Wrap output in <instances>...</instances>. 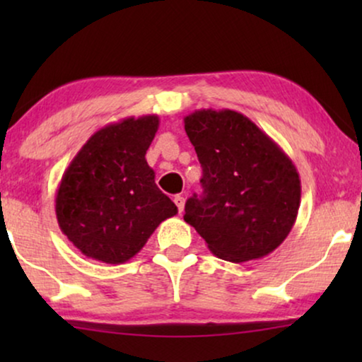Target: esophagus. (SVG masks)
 <instances>
[{
    "instance_id": "obj_1",
    "label": "esophagus",
    "mask_w": 362,
    "mask_h": 362,
    "mask_svg": "<svg viewBox=\"0 0 362 362\" xmlns=\"http://www.w3.org/2000/svg\"><path fill=\"white\" fill-rule=\"evenodd\" d=\"M175 204L177 206V211H180V214L182 211H185V197L182 196H175Z\"/></svg>"
}]
</instances>
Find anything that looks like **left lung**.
Returning a JSON list of instances; mask_svg holds the SVG:
<instances>
[{
    "mask_svg": "<svg viewBox=\"0 0 362 362\" xmlns=\"http://www.w3.org/2000/svg\"><path fill=\"white\" fill-rule=\"evenodd\" d=\"M202 166V196L186 201L185 221L222 260L274 252L298 216L301 182L288 155L250 118L229 108L185 117Z\"/></svg>",
    "mask_w": 362,
    "mask_h": 362,
    "instance_id": "1",
    "label": "left lung"
}]
</instances>
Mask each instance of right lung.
I'll return each mask as SVG.
<instances>
[{"label":"right lung","instance_id":"add662e5","mask_svg":"<svg viewBox=\"0 0 362 362\" xmlns=\"http://www.w3.org/2000/svg\"><path fill=\"white\" fill-rule=\"evenodd\" d=\"M158 127V115L108 123L64 171L56 192L57 222L88 259L123 264L163 221L177 214L175 202L158 189L145 158Z\"/></svg>","mask_w":362,"mask_h":362}]
</instances>
